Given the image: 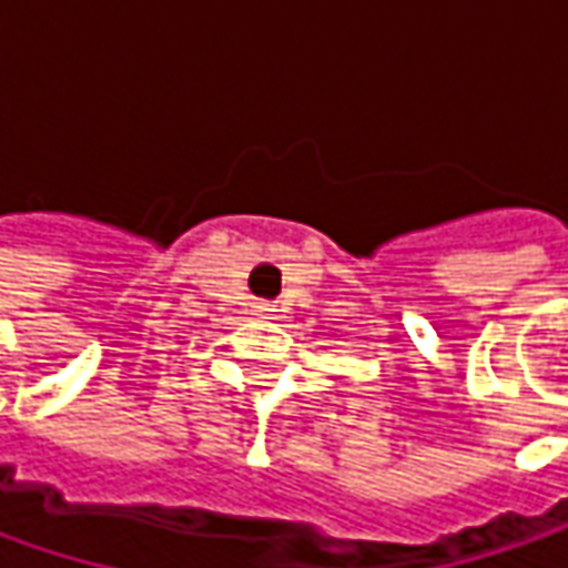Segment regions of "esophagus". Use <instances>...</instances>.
I'll return each instance as SVG.
<instances>
[{
  "mask_svg": "<svg viewBox=\"0 0 568 568\" xmlns=\"http://www.w3.org/2000/svg\"><path fill=\"white\" fill-rule=\"evenodd\" d=\"M255 313H258V316H268V313H274L272 303H268V300H258V303H255Z\"/></svg>",
  "mask_w": 568,
  "mask_h": 568,
  "instance_id": "esophagus-1",
  "label": "esophagus"
}]
</instances>
